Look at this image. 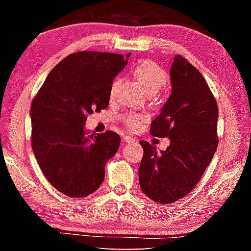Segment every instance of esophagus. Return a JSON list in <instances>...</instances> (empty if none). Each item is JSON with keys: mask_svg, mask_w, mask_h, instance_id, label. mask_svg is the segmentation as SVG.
<instances>
[{"mask_svg": "<svg viewBox=\"0 0 251 251\" xmlns=\"http://www.w3.org/2000/svg\"><path fill=\"white\" fill-rule=\"evenodd\" d=\"M123 142L130 144V143H134V142H135V139H134V138H131L130 136H127V135H125L124 137H123Z\"/></svg>", "mask_w": 251, "mask_h": 251, "instance_id": "1", "label": "esophagus"}]
</instances>
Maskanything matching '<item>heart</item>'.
<instances>
[{"instance_id":"1","label":"heart","mask_w":251,"mask_h":251,"mask_svg":"<svg viewBox=\"0 0 251 251\" xmlns=\"http://www.w3.org/2000/svg\"><path fill=\"white\" fill-rule=\"evenodd\" d=\"M134 75L145 88L148 94H156L161 88L165 86L167 82V75L161 70V67L151 61H142L139 62L134 69ZM120 84V78H115L110 85V96L115 94V92ZM125 124L129 128H136L138 127L139 123L142 122L143 117L135 115V114H127L123 116Z\"/></svg>"}]
</instances>
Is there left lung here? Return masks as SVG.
Returning a JSON list of instances; mask_svg holds the SVG:
<instances>
[{
  "label": "left lung",
  "instance_id": "obj_1",
  "mask_svg": "<svg viewBox=\"0 0 251 251\" xmlns=\"http://www.w3.org/2000/svg\"><path fill=\"white\" fill-rule=\"evenodd\" d=\"M169 75L172 93L151 122V134L168 137L171 144L159 154L141 141L144 156L138 169L142 192L159 203L192 192L218 146V106L201 72L176 55Z\"/></svg>",
  "mask_w": 251,
  "mask_h": 251
}]
</instances>
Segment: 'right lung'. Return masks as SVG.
<instances>
[{
	"instance_id": "1",
	"label": "right lung",
	"mask_w": 251,
	"mask_h": 251,
	"mask_svg": "<svg viewBox=\"0 0 251 251\" xmlns=\"http://www.w3.org/2000/svg\"><path fill=\"white\" fill-rule=\"evenodd\" d=\"M126 56L83 50L71 54L50 72L29 110L32 150L46 179L69 197H86L100 188L105 165L121 138L114 131L85 129L88 114L105 109L110 85L126 66Z\"/></svg>"
}]
</instances>
